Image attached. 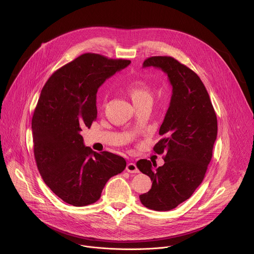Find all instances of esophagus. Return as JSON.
<instances>
[{
    "label": "esophagus",
    "instance_id": "obj_1",
    "mask_svg": "<svg viewBox=\"0 0 254 254\" xmlns=\"http://www.w3.org/2000/svg\"><path fill=\"white\" fill-rule=\"evenodd\" d=\"M126 170H127L128 173H138V172H139L138 169H137V167H136V165H135L134 163H129V164H127Z\"/></svg>",
    "mask_w": 254,
    "mask_h": 254
}]
</instances>
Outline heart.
<instances>
[{"label":"heart","instance_id":"obj_1","mask_svg":"<svg viewBox=\"0 0 254 254\" xmlns=\"http://www.w3.org/2000/svg\"><path fill=\"white\" fill-rule=\"evenodd\" d=\"M126 91L134 104L143 100L151 99V88L149 84L141 79H133L126 84Z\"/></svg>","mask_w":254,"mask_h":254}]
</instances>
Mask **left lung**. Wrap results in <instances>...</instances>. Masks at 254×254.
<instances>
[{
  "instance_id": "8db88e82",
  "label": "left lung",
  "mask_w": 254,
  "mask_h": 254,
  "mask_svg": "<svg viewBox=\"0 0 254 254\" xmlns=\"http://www.w3.org/2000/svg\"><path fill=\"white\" fill-rule=\"evenodd\" d=\"M151 66L168 75L173 93L159 131L162 138L154 147L155 153L165 154V164L136 163L153 182L139 200L149 209L169 211L189 199L202 183L217 137V118L206 87L193 70L170 56L143 61L142 67Z\"/></svg>"
}]
</instances>
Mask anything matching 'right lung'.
Here are the masks:
<instances>
[{"instance_id":"add662e5","label":"right lung","mask_w":254,"mask_h":254,"mask_svg":"<svg viewBox=\"0 0 254 254\" xmlns=\"http://www.w3.org/2000/svg\"><path fill=\"white\" fill-rule=\"evenodd\" d=\"M129 60L85 53L62 66L45 83L32 119L34 157L45 184L65 203L96 202L126 160L85 147L81 130L96 120L99 86Z\"/></svg>"}]
</instances>
